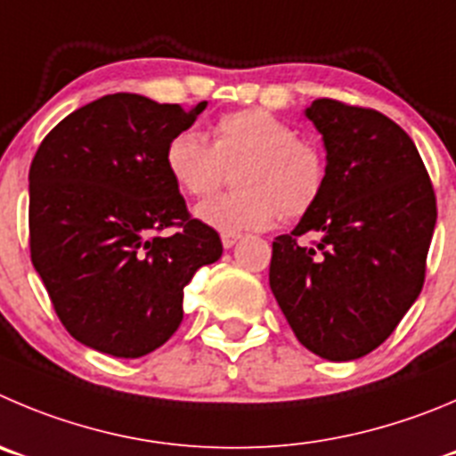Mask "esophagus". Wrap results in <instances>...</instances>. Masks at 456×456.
<instances>
[{"label":"esophagus","mask_w":456,"mask_h":456,"mask_svg":"<svg viewBox=\"0 0 456 456\" xmlns=\"http://www.w3.org/2000/svg\"><path fill=\"white\" fill-rule=\"evenodd\" d=\"M240 240V233H223V248L232 249Z\"/></svg>","instance_id":"obj_1"}]
</instances>
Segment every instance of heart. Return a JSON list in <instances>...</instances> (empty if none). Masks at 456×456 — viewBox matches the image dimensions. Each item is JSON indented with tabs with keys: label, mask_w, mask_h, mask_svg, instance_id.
<instances>
[{
	"label": "heart",
	"mask_w": 456,
	"mask_h": 456,
	"mask_svg": "<svg viewBox=\"0 0 456 456\" xmlns=\"http://www.w3.org/2000/svg\"><path fill=\"white\" fill-rule=\"evenodd\" d=\"M166 170L186 195L214 193L233 168L236 191L195 207V218L223 233L267 229L281 211L299 218L314 207L326 184V159L313 142L263 108L223 114L214 123V143L182 130L164 152Z\"/></svg>",
	"instance_id": "b5f03b06"
}]
</instances>
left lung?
Segmentation results:
<instances>
[{
  "mask_svg": "<svg viewBox=\"0 0 456 456\" xmlns=\"http://www.w3.org/2000/svg\"><path fill=\"white\" fill-rule=\"evenodd\" d=\"M304 114L324 139L326 184L272 242L270 288L308 351L348 362L380 346L419 299L436 200L414 142L385 114L330 99Z\"/></svg>",
  "mask_w": 456,
  "mask_h": 456,
  "instance_id": "obj_1",
  "label": "left lung"
}]
</instances>
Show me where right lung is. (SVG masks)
Segmentation results:
<instances>
[{
  "instance_id": "right-lung-1",
  "label": "right lung",
  "mask_w": 456,
  "mask_h": 456,
  "mask_svg": "<svg viewBox=\"0 0 456 456\" xmlns=\"http://www.w3.org/2000/svg\"><path fill=\"white\" fill-rule=\"evenodd\" d=\"M204 108L108 94L62 118L33 157V267L62 326L94 351L132 360L168 342L186 283L223 256L220 236L191 218L164 161ZM168 226L178 232L156 236Z\"/></svg>"
}]
</instances>
